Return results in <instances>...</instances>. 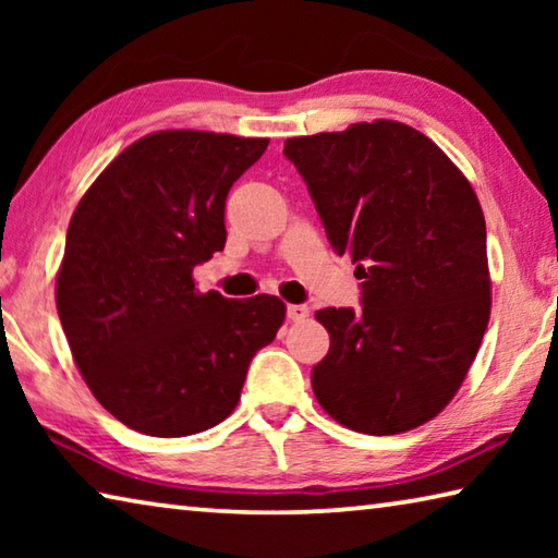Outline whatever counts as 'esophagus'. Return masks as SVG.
I'll list each match as a JSON object with an SVG mask.
<instances>
[{
	"label": "esophagus",
	"instance_id": "obj_1",
	"mask_svg": "<svg viewBox=\"0 0 558 558\" xmlns=\"http://www.w3.org/2000/svg\"><path fill=\"white\" fill-rule=\"evenodd\" d=\"M307 315H310L307 305H288V319H292V323H300V319H305Z\"/></svg>",
	"mask_w": 558,
	"mask_h": 558
}]
</instances>
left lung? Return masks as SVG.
<instances>
[{
  "mask_svg": "<svg viewBox=\"0 0 558 558\" xmlns=\"http://www.w3.org/2000/svg\"><path fill=\"white\" fill-rule=\"evenodd\" d=\"M362 310L315 315L329 352L313 391L337 423L396 436L436 418L465 381L493 307L483 206L423 132L396 120L286 140Z\"/></svg>",
  "mask_w": 558,
  "mask_h": 558,
  "instance_id": "8db88e82",
  "label": "left lung"
}]
</instances>
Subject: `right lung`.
<instances>
[{
    "mask_svg": "<svg viewBox=\"0 0 558 558\" xmlns=\"http://www.w3.org/2000/svg\"><path fill=\"white\" fill-rule=\"evenodd\" d=\"M268 137L159 130L122 149L71 216L56 276L73 362L108 413L155 438L229 418L253 354L286 302L199 292L194 268L223 251L226 196Z\"/></svg>",
    "mask_w": 558,
    "mask_h": 558,
    "instance_id": "obj_1",
    "label": "right lung"
}]
</instances>
